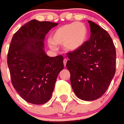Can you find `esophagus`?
I'll use <instances>...</instances> for the list:
<instances>
[{
    "label": "esophagus",
    "mask_w": 124,
    "mask_h": 124,
    "mask_svg": "<svg viewBox=\"0 0 124 124\" xmlns=\"http://www.w3.org/2000/svg\"><path fill=\"white\" fill-rule=\"evenodd\" d=\"M67 60H68L66 59V58H64V61H63V62H64V66H66Z\"/></svg>",
    "instance_id": "esophagus-1"
}]
</instances>
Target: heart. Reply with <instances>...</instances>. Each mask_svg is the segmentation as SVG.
Instances as JSON below:
<instances>
[{"label": "heart", "mask_w": 124, "mask_h": 124, "mask_svg": "<svg viewBox=\"0 0 124 124\" xmlns=\"http://www.w3.org/2000/svg\"><path fill=\"white\" fill-rule=\"evenodd\" d=\"M88 36L87 28L82 23H74L65 24L56 29L48 41L50 47L56 48V44L63 45L65 50H78L86 42Z\"/></svg>", "instance_id": "b5f03b06"}]
</instances>
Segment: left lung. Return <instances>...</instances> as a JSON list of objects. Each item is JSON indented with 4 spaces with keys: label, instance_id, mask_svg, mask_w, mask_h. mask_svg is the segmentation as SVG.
Masks as SVG:
<instances>
[{
    "label": "left lung",
    "instance_id": "left-lung-1",
    "mask_svg": "<svg viewBox=\"0 0 124 124\" xmlns=\"http://www.w3.org/2000/svg\"><path fill=\"white\" fill-rule=\"evenodd\" d=\"M88 23L90 38L78 50L68 52L66 68L77 97L92 101L104 95L114 76L116 52L108 32L92 21Z\"/></svg>",
    "mask_w": 124,
    "mask_h": 124
}]
</instances>
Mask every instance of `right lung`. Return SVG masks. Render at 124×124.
<instances>
[{"label":"right lung","instance_id":"add662e5","mask_svg":"<svg viewBox=\"0 0 124 124\" xmlns=\"http://www.w3.org/2000/svg\"><path fill=\"white\" fill-rule=\"evenodd\" d=\"M58 24L32 20L15 33L10 44L7 64L12 84L24 100L40 105L50 99L57 76L64 69V58L47 56L44 40Z\"/></svg>","mask_w":124,"mask_h":124}]
</instances>
